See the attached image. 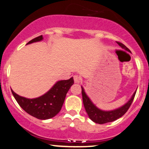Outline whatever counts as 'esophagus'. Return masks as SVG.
<instances>
[{
    "mask_svg": "<svg viewBox=\"0 0 149 149\" xmlns=\"http://www.w3.org/2000/svg\"><path fill=\"white\" fill-rule=\"evenodd\" d=\"M74 83L78 84L81 81V78L78 76V75H74Z\"/></svg>",
    "mask_w": 149,
    "mask_h": 149,
    "instance_id": "1",
    "label": "esophagus"
}]
</instances>
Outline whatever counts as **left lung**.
<instances>
[{
  "label": "left lung",
  "instance_id": "8db88e82",
  "mask_svg": "<svg viewBox=\"0 0 149 149\" xmlns=\"http://www.w3.org/2000/svg\"><path fill=\"white\" fill-rule=\"evenodd\" d=\"M117 44L122 48L126 49L128 52H131L130 49L126 47V46L122 43L117 42ZM81 93H82V98H83V103L85 108L86 113L88 115L89 118L91 119L93 122H94L97 124H106L108 122H111L116 119L120 118L123 115L125 114L131 106L132 102H133L134 97H135L136 91L133 93L132 95L131 98L128 100V102L126 103L124 105H123L121 107H119L117 109L113 110V111H103L100 108H98L96 106L93 104V102L91 100L88 96L86 95L84 88L81 86Z\"/></svg>",
  "mask_w": 149,
  "mask_h": 149
}]
</instances>
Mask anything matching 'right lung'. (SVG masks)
Wrapping results in <instances>:
<instances>
[{
  "mask_svg": "<svg viewBox=\"0 0 149 149\" xmlns=\"http://www.w3.org/2000/svg\"><path fill=\"white\" fill-rule=\"evenodd\" d=\"M43 36L29 41L27 44L41 41ZM74 84L73 77L68 80L58 81L54 86L41 97L28 99L16 94L12 90L14 98L26 113L39 119H48L54 117L59 113L65 100L66 94Z\"/></svg>",
  "mask_w": 149,
  "mask_h": 149,
  "instance_id": "1",
  "label": "right lung"
}]
</instances>
